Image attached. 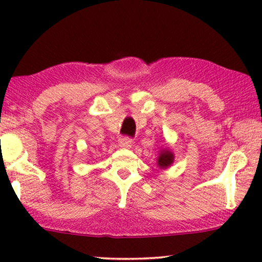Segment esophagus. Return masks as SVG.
<instances>
[{"mask_svg":"<svg viewBox=\"0 0 262 262\" xmlns=\"http://www.w3.org/2000/svg\"><path fill=\"white\" fill-rule=\"evenodd\" d=\"M119 145L121 148H128V146H131V143H132V139L130 137H127V136H123V137L119 138Z\"/></svg>","mask_w":262,"mask_h":262,"instance_id":"esophagus-1","label":"esophagus"}]
</instances>
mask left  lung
Segmentation results:
<instances>
[{"label":"left lung","mask_w":262,"mask_h":262,"mask_svg":"<svg viewBox=\"0 0 262 262\" xmlns=\"http://www.w3.org/2000/svg\"><path fill=\"white\" fill-rule=\"evenodd\" d=\"M174 161V155L173 152H170L169 150H163L162 152L160 154L159 157V166L161 168H167L169 167Z\"/></svg>","instance_id":"8db88e82"}]
</instances>
